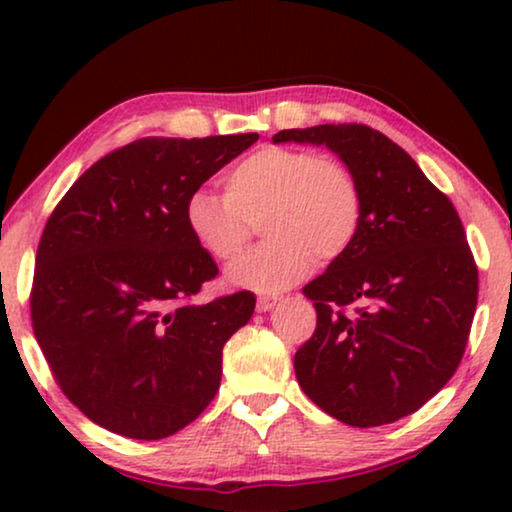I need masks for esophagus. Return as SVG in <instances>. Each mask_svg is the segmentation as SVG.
Here are the masks:
<instances>
[{
  "mask_svg": "<svg viewBox=\"0 0 512 512\" xmlns=\"http://www.w3.org/2000/svg\"><path fill=\"white\" fill-rule=\"evenodd\" d=\"M275 303H277V296H258L256 310L258 312H268V310H272V307H275Z\"/></svg>",
  "mask_w": 512,
  "mask_h": 512,
  "instance_id": "esophagus-1",
  "label": "esophagus"
}]
</instances>
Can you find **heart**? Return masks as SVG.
<instances>
[{"label": "heart", "instance_id": "1", "mask_svg": "<svg viewBox=\"0 0 512 512\" xmlns=\"http://www.w3.org/2000/svg\"><path fill=\"white\" fill-rule=\"evenodd\" d=\"M186 226L214 261L242 254L256 226L268 237L230 268V282L279 291L310 275L314 261L345 256L361 228L363 195L354 172L333 156L263 146L226 174V195L195 191Z\"/></svg>", "mask_w": 512, "mask_h": 512}]
</instances>
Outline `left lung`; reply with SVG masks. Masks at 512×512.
<instances>
[{
	"instance_id": "1",
	"label": "left lung",
	"mask_w": 512,
	"mask_h": 512,
	"mask_svg": "<svg viewBox=\"0 0 512 512\" xmlns=\"http://www.w3.org/2000/svg\"><path fill=\"white\" fill-rule=\"evenodd\" d=\"M272 139L326 144L363 195L354 244L303 286L317 328L293 356L300 389L342 424L398 422L450 382L466 352L478 265L457 209L368 125H314Z\"/></svg>"
}]
</instances>
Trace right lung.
Masks as SVG:
<instances>
[{
	"label": "right lung",
	"mask_w": 512,
	"mask_h": 512,
	"mask_svg": "<svg viewBox=\"0 0 512 512\" xmlns=\"http://www.w3.org/2000/svg\"><path fill=\"white\" fill-rule=\"evenodd\" d=\"M256 139H135L90 165L48 216L30 291L34 338L62 394L102 429L167 438L219 391L223 345L256 296L195 303L219 268L184 212Z\"/></svg>",
	"instance_id": "add662e5"
}]
</instances>
